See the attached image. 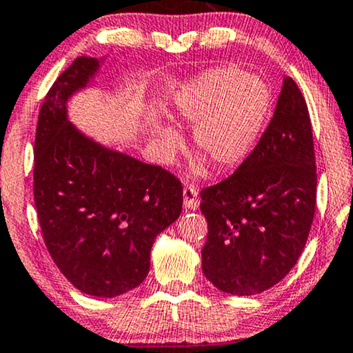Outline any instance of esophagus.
Instances as JSON below:
<instances>
[{"mask_svg": "<svg viewBox=\"0 0 353 353\" xmlns=\"http://www.w3.org/2000/svg\"><path fill=\"white\" fill-rule=\"evenodd\" d=\"M183 204L186 210H198L199 201H198V188L196 186L186 185L183 188Z\"/></svg>", "mask_w": 353, "mask_h": 353, "instance_id": "obj_1", "label": "esophagus"}]
</instances>
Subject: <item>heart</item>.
Returning <instances> with one entry per match:
<instances>
[{"label":"heart","instance_id":"b5f03b06","mask_svg":"<svg viewBox=\"0 0 353 353\" xmlns=\"http://www.w3.org/2000/svg\"><path fill=\"white\" fill-rule=\"evenodd\" d=\"M272 106V91L260 77L237 65H221L191 78L172 101V116L194 125V147L217 168H232L247 159L262 134ZM163 155L175 154L181 137L167 125L157 128Z\"/></svg>","mask_w":353,"mask_h":353}]
</instances>
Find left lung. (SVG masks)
Returning a JSON list of instances; mask_svg holds the SVG:
<instances>
[{
	"mask_svg": "<svg viewBox=\"0 0 353 353\" xmlns=\"http://www.w3.org/2000/svg\"><path fill=\"white\" fill-rule=\"evenodd\" d=\"M316 186L310 111L288 77L255 149L232 175L201 190L199 208L208 221L204 276L237 296L281 281L306 245Z\"/></svg>",
	"mask_w": 353,
	"mask_h": 353,
	"instance_id": "left-lung-1",
	"label": "left lung"
}]
</instances>
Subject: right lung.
<instances>
[{
  "mask_svg": "<svg viewBox=\"0 0 353 353\" xmlns=\"http://www.w3.org/2000/svg\"><path fill=\"white\" fill-rule=\"evenodd\" d=\"M78 57L47 91L34 142V203L47 250L90 296L114 298L145 280L155 237L175 223L183 186L157 165L106 149L67 119V99L98 70Z\"/></svg>",
  "mask_w": 353,
  "mask_h": 353,
  "instance_id": "1",
  "label": "right lung"
}]
</instances>
